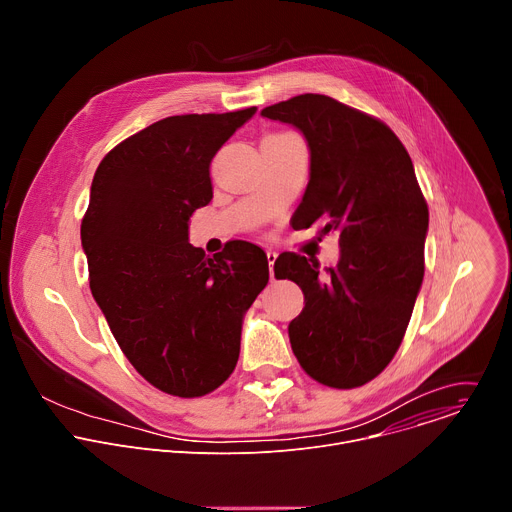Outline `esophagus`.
Listing matches in <instances>:
<instances>
[{
	"label": "esophagus",
	"mask_w": 512,
	"mask_h": 512,
	"mask_svg": "<svg viewBox=\"0 0 512 512\" xmlns=\"http://www.w3.org/2000/svg\"><path fill=\"white\" fill-rule=\"evenodd\" d=\"M275 261H277V253H275V251H267V263H269L271 279H275V275H273V265H275Z\"/></svg>",
	"instance_id": "esophagus-1"
}]
</instances>
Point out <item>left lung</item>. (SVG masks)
Returning a JSON list of instances; mask_svg holds the SVG:
<instances>
[{"label":"left lung","mask_w":512,"mask_h":512,"mask_svg":"<svg viewBox=\"0 0 512 512\" xmlns=\"http://www.w3.org/2000/svg\"><path fill=\"white\" fill-rule=\"evenodd\" d=\"M298 127L310 148V182L294 227L340 235V261L296 253L275 277L296 281L306 306L289 322V342L318 383L354 389L373 381L405 336L423 281L427 202L399 137L377 117L326 95H298L261 111Z\"/></svg>","instance_id":"obj_1"}]
</instances>
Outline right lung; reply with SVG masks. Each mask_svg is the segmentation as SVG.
<instances>
[{
	"label": "right lung",
	"mask_w": 512,
	"mask_h": 512,
	"mask_svg": "<svg viewBox=\"0 0 512 512\" xmlns=\"http://www.w3.org/2000/svg\"><path fill=\"white\" fill-rule=\"evenodd\" d=\"M255 111L156 121L115 145L91 184L81 241L93 298L133 369L174 397L231 377L243 314L269 279L257 245L210 259L188 243L192 212L212 198V158Z\"/></svg>",
	"instance_id": "add662e5"
}]
</instances>
